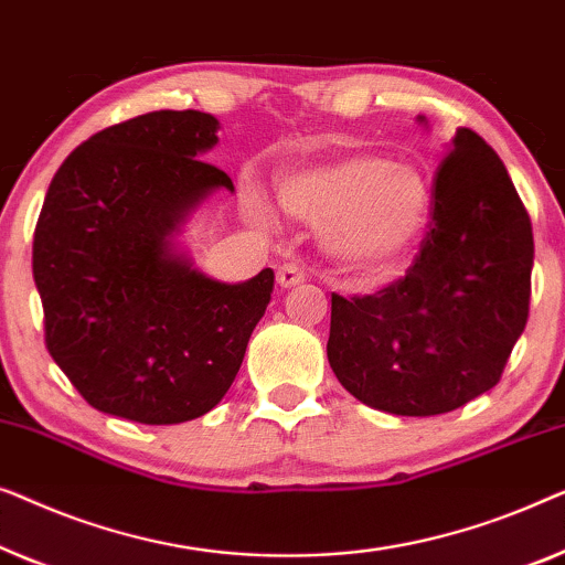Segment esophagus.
<instances>
[{
  "mask_svg": "<svg viewBox=\"0 0 565 565\" xmlns=\"http://www.w3.org/2000/svg\"><path fill=\"white\" fill-rule=\"evenodd\" d=\"M301 281H305V268L297 264H284L279 271H276V284H279L281 289H291V286H297Z\"/></svg>",
  "mask_w": 565,
  "mask_h": 565,
  "instance_id": "esophagus-1",
  "label": "esophagus"
}]
</instances>
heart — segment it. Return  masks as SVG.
<instances>
[{
    "instance_id": "obj_1",
    "label": "heart",
    "mask_w": 565,
    "mask_h": 565,
    "mask_svg": "<svg viewBox=\"0 0 565 565\" xmlns=\"http://www.w3.org/2000/svg\"><path fill=\"white\" fill-rule=\"evenodd\" d=\"M276 196L286 214L322 227L324 250L353 268L392 264L409 250L433 204L430 184L417 166L376 153L294 166L276 179ZM248 206L258 220L271 217L253 186Z\"/></svg>"
}]
</instances>
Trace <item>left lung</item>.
<instances>
[{"label": "left lung", "instance_id": "8db88e82", "mask_svg": "<svg viewBox=\"0 0 565 565\" xmlns=\"http://www.w3.org/2000/svg\"><path fill=\"white\" fill-rule=\"evenodd\" d=\"M419 125H427L423 115ZM532 225L494 148L460 127L435 173L433 212L404 279L332 294L328 361L365 407L433 417L497 381L527 324Z\"/></svg>", "mask_w": 565, "mask_h": 565}]
</instances>
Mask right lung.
<instances>
[{"mask_svg": "<svg viewBox=\"0 0 565 565\" xmlns=\"http://www.w3.org/2000/svg\"><path fill=\"white\" fill-rule=\"evenodd\" d=\"M217 117L161 109L82 142L47 186L33 241L45 345L94 409L179 425L217 407L241 371L274 271L227 284L179 235L214 192Z\"/></svg>", "mask_w": 565, "mask_h": 565, "instance_id": "1", "label": "right lung"}]
</instances>
